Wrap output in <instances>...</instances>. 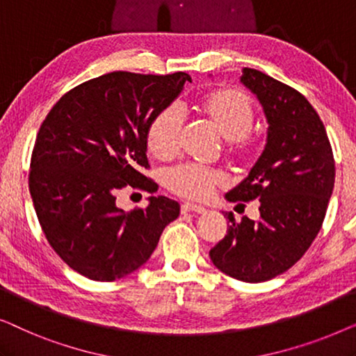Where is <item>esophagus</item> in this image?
Listing matches in <instances>:
<instances>
[{
	"label": "esophagus",
	"instance_id": "esophagus-1",
	"mask_svg": "<svg viewBox=\"0 0 356 356\" xmlns=\"http://www.w3.org/2000/svg\"><path fill=\"white\" fill-rule=\"evenodd\" d=\"M188 212L204 213V212H206V209H204L202 206H197V204H193V202H183L181 204V213H188Z\"/></svg>",
	"mask_w": 356,
	"mask_h": 356
}]
</instances>
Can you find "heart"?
I'll return each mask as SVG.
<instances>
[{
  "mask_svg": "<svg viewBox=\"0 0 356 356\" xmlns=\"http://www.w3.org/2000/svg\"><path fill=\"white\" fill-rule=\"evenodd\" d=\"M201 111L217 133L227 139V154L232 159L248 162L256 157L259 144L251 134L256 111L246 95L232 89L212 92L202 100ZM181 128L183 111L179 106L168 105L160 110L149 123L145 134L149 152L159 160L173 159L178 152ZM165 183L178 196L204 201L213 189L225 183V177L216 168L183 163L170 170Z\"/></svg>",
  "mask_w": 356,
  "mask_h": 356,
  "instance_id": "obj_1",
  "label": "heart"
}]
</instances>
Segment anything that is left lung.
I'll list each match as a JSON object with an SVG mask.
<instances>
[{"instance_id":"8db88e82","label":"left lung","mask_w":356,"mask_h":356,"mask_svg":"<svg viewBox=\"0 0 356 356\" xmlns=\"http://www.w3.org/2000/svg\"><path fill=\"white\" fill-rule=\"evenodd\" d=\"M241 82L256 94L269 123L254 167L227 194L230 202L259 199V220L225 213L227 235L209 251L217 269L257 284L284 274L308 251L323 227L334 189L335 162L313 105L293 87L243 67Z\"/></svg>"}]
</instances>
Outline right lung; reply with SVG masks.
I'll return each mask as SVG.
<instances>
[{
	"instance_id": "add662e5",
	"label": "right lung",
	"mask_w": 356,
	"mask_h": 356,
	"mask_svg": "<svg viewBox=\"0 0 356 356\" xmlns=\"http://www.w3.org/2000/svg\"><path fill=\"white\" fill-rule=\"evenodd\" d=\"M184 82L186 72H108L66 92L38 129L29 172L33 207L50 246L87 279L113 282L138 270L179 216V204L165 196L124 212L116 194L157 191L140 172L150 168L145 134Z\"/></svg>"
}]
</instances>
